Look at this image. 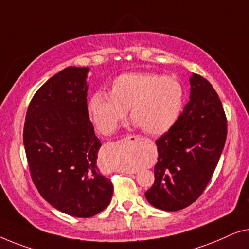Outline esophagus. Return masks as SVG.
<instances>
[{
	"instance_id": "obj_1",
	"label": "esophagus",
	"mask_w": 249,
	"mask_h": 249,
	"mask_svg": "<svg viewBox=\"0 0 249 249\" xmlns=\"http://www.w3.org/2000/svg\"><path fill=\"white\" fill-rule=\"evenodd\" d=\"M121 143H133V144L135 145H139V144H142L143 143V139L139 138V136H134V135H129V136H126L125 139H123L121 141ZM127 174H134V171H127Z\"/></svg>"
}]
</instances>
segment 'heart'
I'll list each match as a JSON object with an SVG mask.
<instances>
[{"mask_svg": "<svg viewBox=\"0 0 249 249\" xmlns=\"http://www.w3.org/2000/svg\"><path fill=\"white\" fill-rule=\"evenodd\" d=\"M184 105L185 90L177 79L132 72L115 78L107 93L97 91L91 94L87 109L98 131L105 135L116 131L128 109L134 126L158 136L176 125Z\"/></svg>", "mask_w": 249, "mask_h": 249, "instance_id": "obj_1", "label": "heart"}]
</instances>
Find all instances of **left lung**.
I'll return each instance as SVG.
<instances>
[{
  "label": "left lung",
  "mask_w": 249,
  "mask_h": 249,
  "mask_svg": "<svg viewBox=\"0 0 249 249\" xmlns=\"http://www.w3.org/2000/svg\"><path fill=\"white\" fill-rule=\"evenodd\" d=\"M190 101L179 120L156 141L155 184L145 192L150 204L163 211L187 208L211 179L227 139V118L211 83L193 73Z\"/></svg>",
  "instance_id": "1"
}]
</instances>
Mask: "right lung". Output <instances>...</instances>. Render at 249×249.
Instances as JSON below:
<instances>
[{
	"label": "right lung",
	"instance_id": "1",
	"mask_svg": "<svg viewBox=\"0 0 249 249\" xmlns=\"http://www.w3.org/2000/svg\"><path fill=\"white\" fill-rule=\"evenodd\" d=\"M89 68L69 66L31 99L23 127L30 175L58 211L90 218L110 203L113 184L97 167L101 143L87 109Z\"/></svg>",
	"mask_w": 249,
	"mask_h": 249
}]
</instances>
